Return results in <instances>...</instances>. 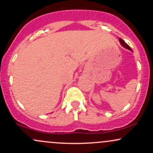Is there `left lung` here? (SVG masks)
<instances>
[{
	"mask_svg": "<svg viewBox=\"0 0 153 153\" xmlns=\"http://www.w3.org/2000/svg\"><path fill=\"white\" fill-rule=\"evenodd\" d=\"M119 42H120L121 45H122L123 47H124V48L127 49V50H130L131 52H133L132 50H131V49L130 48V47H129V45H127V44H126L125 42H124L123 39H121V38H119Z\"/></svg>",
	"mask_w": 153,
	"mask_h": 153,
	"instance_id": "obj_1",
	"label": "left lung"
}]
</instances>
